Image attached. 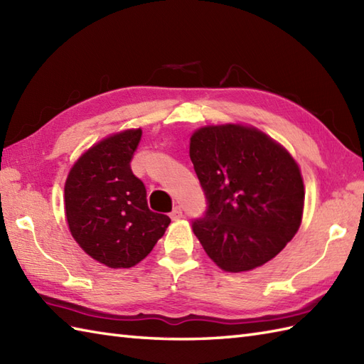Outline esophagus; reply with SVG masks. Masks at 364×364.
I'll list each match as a JSON object with an SVG mask.
<instances>
[{
	"mask_svg": "<svg viewBox=\"0 0 364 364\" xmlns=\"http://www.w3.org/2000/svg\"><path fill=\"white\" fill-rule=\"evenodd\" d=\"M181 218H183V210H181L180 206H175L173 211L170 213V219H172V220H180Z\"/></svg>",
	"mask_w": 364,
	"mask_h": 364,
	"instance_id": "obj_1",
	"label": "esophagus"
}]
</instances>
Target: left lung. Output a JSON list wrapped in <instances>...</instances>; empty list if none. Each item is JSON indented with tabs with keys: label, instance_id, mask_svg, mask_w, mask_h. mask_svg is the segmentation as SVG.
Wrapping results in <instances>:
<instances>
[{
	"label": "left lung",
	"instance_id": "8db88e82",
	"mask_svg": "<svg viewBox=\"0 0 364 364\" xmlns=\"http://www.w3.org/2000/svg\"><path fill=\"white\" fill-rule=\"evenodd\" d=\"M189 156L208 200L192 230L214 264L237 274L275 258L304 218V176L292 154L258 128L223 123L196 129Z\"/></svg>",
	"mask_w": 364,
	"mask_h": 364
}]
</instances>
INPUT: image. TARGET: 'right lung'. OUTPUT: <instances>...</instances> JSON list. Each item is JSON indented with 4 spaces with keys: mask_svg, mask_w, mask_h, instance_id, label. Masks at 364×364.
Here are the masks:
<instances>
[{
    "mask_svg": "<svg viewBox=\"0 0 364 364\" xmlns=\"http://www.w3.org/2000/svg\"><path fill=\"white\" fill-rule=\"evenodd\" d=\"M142 129L112 133L75 161L64 188L70 235L90 258L111 269H129L164 236L168 215L149 210L144 183L129 162Z\"/></svg>",
    "mask_w": 364,
    "mask_h": 364,
    "instance_id": "obj_1",
    "label": "right lung"
}]
</instances>
